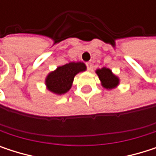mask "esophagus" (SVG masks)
<instances>
[{"label":"esophagus","mask_w":156,"mask_h":156,"mask_svg":"<svg viewBox=\"0 0 156 156\" xmlns=\"http://www.w3.org/2000/svg\"><path fill=\"white\" fill-rule=\"evenodd\" d=\"M87 69H88L89 71H91V70L93 69V65H92L91 62H87Z\"/></svg>","instance_id":"1"}]
</instances>
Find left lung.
<instances>
[{
	"label": "left lung",
	"instance_id": "1",
	"mask_svg": "<svg viewBox=\"0 0 156 156\" xmlns=\"http://www.w3.org/2000/svg\"><path fill=\"white\" fill-rule=\"evenodd\" d=\"M96 73L101 82V86L106 89L110 90L115 88L120 84L119 78L115 75L108 68L103 67L102 69H96Z\"/></svg>",
	"mask_w": 156,
	"mask_h": 156
}]
</instances>
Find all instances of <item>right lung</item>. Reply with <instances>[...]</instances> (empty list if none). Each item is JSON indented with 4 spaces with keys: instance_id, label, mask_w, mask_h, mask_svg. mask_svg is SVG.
<instances>
[{
    "instance_id": "1",
    "label": "right lung",
    "mask_w": 156,
    "mask_h": 156,
    "mask_svg": "<svg viewBox=\"0 0 156 156\" xmlns=\"http://www.w3.org/2000/svg\"><path fill=\"white\" fill-rule=\"evenodd\" d=\"M87 70V66L83 62H69L58 66L55 70L49 72L45 78L46 88L53 94L63 95L69 91L75 76L79 72Z\"/></svg>"
}]
</instances>
